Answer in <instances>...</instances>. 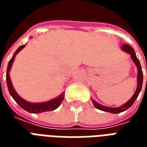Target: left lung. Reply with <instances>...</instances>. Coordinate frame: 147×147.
Segmentation results:
<instances>
[{"label":"left lung","mask_w":147,"mask_h":147,"mask_svg":"<svg viewBox=\"0 0 147 147\" xmlns=\"http://www.w3.org/2000/svg\"><path fill=\"white\" fill-rule=\"evenodd\" d=\"M122 49L123 51H125L127 53H129L131 55V57L132 59V61H134V63L136 64V65L138 67V77H137V81H138V86H137V89L136 90V93L134 94V95L130 99L128 102L125 103L124 105H121L120 107H117V108H109V107H105V106H103V105H101L98 103H97L95 101L92 100L93 104L94 105V107L97 109H98L100 110L105 111V112H108V113H121V112H123V111L127 110V109L130 108L131 105H133V103L135 102V101L136 100V98H138L139 93L141 91V89H142V80H143V74H142V67H141V64H140V62H139V59L136 57V53L134 51L132 47H131L130 45H127V44H124V45H122ZM147 69V66H146ZM147 82V79H146Z\"/></svg>","instance_id":"1"}]
</instances>
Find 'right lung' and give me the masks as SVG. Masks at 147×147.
<instances>
[{
    "mask_svg": "<svg viewBox=\"0 0 147 147\" xmlns=\"http://www.w3.org/2000/svg\"><path fill=\"white\" fill-rule=\"evenodd\" d=\"M24 46H25V45H21L20 47H19L17 49V50L15 52L14 55L12 56L11 60L8 62V67H7V73H6V81H7V86H8V91L10 93L11 97L13 98V99L17 102L18 105H20L22 109H24V110L27 111L29 113H43V112H46V111L54 110V109H56L60 106L62 101L64 100V94H61V96H59L57 98L53 99V100L49 101V102H41V103H30V102H27V101L24 100L22 98H20V96L18 95L17 93L16 92V90H15L13 86H12L11 80H10V77H9V71H10V69H11L12 63L14 61L16 54H17L22 49L24 48Z\"/></svg>",
    "mask_w": 147,
    "mask_h": 147,
    "instance_id": "1",
    "label": "right lung"
}]
</instances>
